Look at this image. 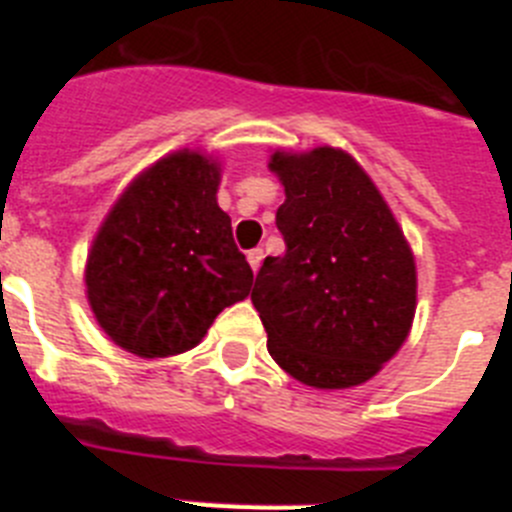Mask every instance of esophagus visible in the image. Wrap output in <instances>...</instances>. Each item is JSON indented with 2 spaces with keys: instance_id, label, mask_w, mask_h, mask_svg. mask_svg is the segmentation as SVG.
<instances>
[{
  "instance_id": "1",
  "label": "esophagus",
  "mask_w": 512,
  "mask_h": 512,
  "mask_svg": "<svg viewBox=\"0 0 512 512\" xmlns=\"http://www.w3.org/2000/svg\"><path fill=\"white\" fill-rule=\"evenodd\" d=\"M246 259H248V264H251L253 271H259L261 261H264V251H261V248H253V251L246 253Z\"/></svg>"
}]
</instances>
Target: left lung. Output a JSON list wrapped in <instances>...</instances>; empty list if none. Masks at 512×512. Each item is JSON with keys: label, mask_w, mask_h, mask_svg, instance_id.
Segmentation results:
<instances>
[{"label": "left lung", "mask_w": 512, "mask_h": 512, "mask_svg": "<svg viewBox=\"0 0 512 512\" xmlns=\"http://www.w3.org/2000/svg\"><path fill=\"white\" fill-rule=\"evenodd\" d=\"M269 169L287 194L277 210L287 251L266 256L251 292L266 348L307 387L364 384L400 351L413 325V251L346 151H274Z\"/></svg>", "instance_id": "left-lung-1"}]
</instances>
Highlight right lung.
I'll list each match as a JSON object with an SVG mask.
<instances>
[{
    "mask_svg": "<svg viewBox=\"0 0 512 512\" xmlns=\"http://www.w3.org/2000/svg\"><path fill=\"white\" fill-rule=\"evenodd\" d=\"M217 187L215 158L184 148L135 176L104 217L84 271L87 300L130 354H184L251 292L253 271Z\"/></svg>",
    "mask_w": 512,
    "mask_h": 512,
    "instance_id": "right-lung-1",
    "label": "right lung"
}]
</instances>
